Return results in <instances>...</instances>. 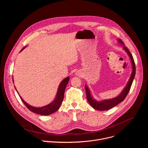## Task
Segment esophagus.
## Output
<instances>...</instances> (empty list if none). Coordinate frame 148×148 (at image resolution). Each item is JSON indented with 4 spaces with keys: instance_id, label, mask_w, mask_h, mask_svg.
Segmentation results:
<instances>
[{
    "instance_id": "obj_1",
    "label": "esophagus",
    "mask_w": 148,
    "mask_h": 148,
    "mask_svg": "<svg viewBox=\"0 0 148 148\" xmlns=\"http://www.w3.org/2000/svg\"><path fill=\"white\" fill-rule=\"evenodd\" d=\"M76 74H77V76H79V75H80V73H79V72H77V73H76Z\"/></svg>"
}]
</instances>
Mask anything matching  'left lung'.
I'll list each match as a JSON object with an SVG mask.
<instances>
[{
	"mask_svg": "<svg viewBox=\"0 0 148 148\" xmlns=\"http://www.w3.org/2000/svg\"><path fill=\"white\" fill-rule=\"evenodd\" d=\"M117 42L123 45V49L126 52L127 54L128 55L130 62L132 63V73L130 76V78L127 83V85L124 87V88L123 89V90L121 92V93L116 97L110 99H106V100H96L93 98V96L92 95V93L90 92V90L89 88V87L85 85V89L86 92V99L89 103V104L92 106L94 109L99 110H107L108 109H110L114 106L118 105L120 103L123 102L124 100L125 99L126 96L130 89L131 85L132 84V83L134 80V77L135 76L136 74V66H135V63L133 60V58L130 53V52L129 51V50L127 49V47H125L124 43L120 39H117Z\"/></svg>",
	"mask_w": 148,
	"mask_h": 148,
	"instance_id": "obj_1",
	"label": "left lung"
}]
</instances>
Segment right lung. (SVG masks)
<instances>
[{
  "instance_id": "obj_1",
  "label": "right lung",
  "mask_w": 148,
  "mask_h": 148,
  "mask_svg": "<svg viewBox=\"0 0 148 148\" xmlns=\"http://www.w3.org/2000/svg\"><path fill=\"white\" fill-rule=\"evenodd\" d=\"M25 47H26V46L24 47L21 49V52ZM12 79H13V77H12ZM69 76L66 77V78H65L64 80H63L58 87V91H57V93H56V96H55V98L54 99V100L49 104H48L47 106H43L42 107H35V106H30L29 104H28L22 99L21 96H20L18 92L17 91V90L15 88V86H15V88L16 89L18 95H19L23 103L24 104L25 106L27 107V108L29 110H31V112H32L34 113L38 114L47 116V115H49V114H51L55 113L60 108V106H61V104L63 102V100L65 89L69 82ZM13 82H14V79H13Z\"/></svg>"
}]
</instances>
